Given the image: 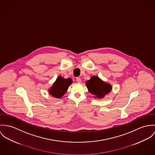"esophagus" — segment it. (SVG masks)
Instances as JSON below:
<instances>
[{"instance_id":"obj_1","label":"esophagus","mask_w":155,"mask_h":155,"mask_svg":"<svg viewBox=\"0 0 155 155\" xmlns=\"http://www.w3.org/2000/svg\"><path fill=\"white\" fill-rule=\"evenodd\" d=\"M76 80H77V81L78 83H81V78H78V77H77V78H76Z\"/></svg>"}]
</instances>
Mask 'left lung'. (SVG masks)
<instances>
[{"label": "left lung", "mask_w": 155, "mask_h": 155, "mask_svg": "<svg viewBox=\"0 0 155 155\" xmlns=\"http://www.w3.org/2000/svg\"><path fill=\"white\" fill-rule=\"evenodd\" d=\"M86 84L88 91L96 99H102L112 90L110 84L104 82L97 76L91 77L90 80L86 81Z\"/></svg>", "instance_id": "left-lung-1"}]
</instances>
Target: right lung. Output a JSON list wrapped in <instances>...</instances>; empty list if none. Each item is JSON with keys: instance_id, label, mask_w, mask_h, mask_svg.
I'll list each match as a JSON object with an SVG mask.
<instances>
[{"instance_id": "obj_1", "label": "right lung", "mask_w": 155, "mask_h": 155, "mask_svg": "<svg viewBox=\"0 0 155 155\" xmlns=\"http://www.w3.org/2000/svg\"><path fill=\"white\" fill-rule=\"evenodd\" d=\"M72 83V80L71 78L65 79L62 77L59 76L49 90V93L54 97L60 99L65 94Z\"/></svg>"}]
</instances>
